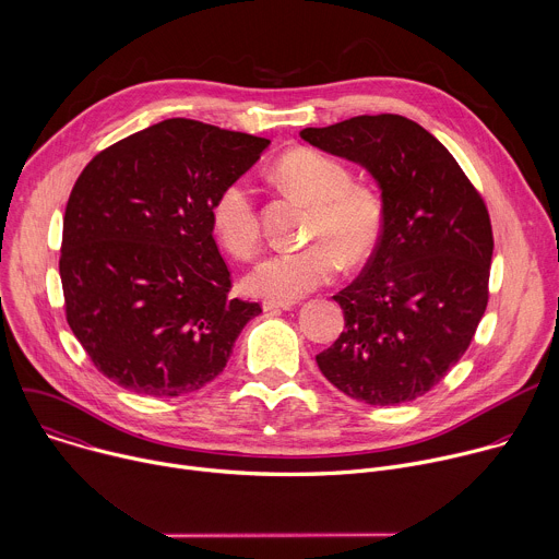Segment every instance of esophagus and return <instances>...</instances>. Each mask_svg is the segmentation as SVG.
<instances>
[{
  "mask_svg": "<svg viewBox=\"0 0 559 559\" xmlns=\"http://www.w3.org/2000/svg\"><path fill=\"white\" fill-rule=\"evenodd\" d=\"M294 302L292 300H274V298H265L263 300V309L265 311H274V309H292Z\"/></svg>",
  "mask_w": 559,
  "mask_h": 559,
  "instance_id": "1",
  "label": "esophagus"
}]
</instances>
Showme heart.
<instances>
[{"label": "heart", "mask_w": 559, "mask_h": 559, "mask_svg": "<svg viewBox=\"0 0 559 559\" xmlns=\"http://www.w3.org/2000/svg\"><path fill=\"white\" fill-rule=\"evenodd\" d=\"M274 173L289 192L311 205L307 229L311 246L263 259L246 278V287L254 296L296 300L330 283L341 263L356 267L376 252L386 223V203L380 188L354 181L343 162L321 150H289L278 158ZM210 221L229 254L238 259L257 254L261 223L248 179H231L218 190Z\"/></svg>", "instance_id": "heart-1"}]
</instances>
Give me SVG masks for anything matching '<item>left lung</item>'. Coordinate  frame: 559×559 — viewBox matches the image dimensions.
I'll return each mask as SVG.
<instances>
[{
	"label": "left lung",
	"instance_id": "left-lung-1",
	"mask_svg": "<svg viewBox=\"0 0 559 559\" xmlns=\"http://www.w3.org/2000/svg\"><path fill=\"white\" fill-rule=\"evenodd\" d=\"M300 139L362 166L386 203L376 252L334 296L345 330L316 356L318 369L354 401L412 403L462 358L485 316L487 205L451 152L407 117L360 115Z\"/></svg>",
	"mask_w": 559,
	"mask_h": 559
}]
</instances>
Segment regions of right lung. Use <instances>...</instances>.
<instances>
[{
	"mask_svg": "<svg viewBox=\"0 0 559 559\" xmlns=\"http://www.w3.org/2000/svg\"><path fill=\"white\" fill-rule=\"evenodd\" d=\"M270 139L166 119L99 152L63 216L66 318L119 386L175 397L212 382L259 302L229 298L212 236L218 190L243 177Z\"/></svg>",
	"mask_w": 559,
	"mask_h": 559,
	"instance_id": "right-lung-1",
	"label": "right lung"
}]
</instances>
